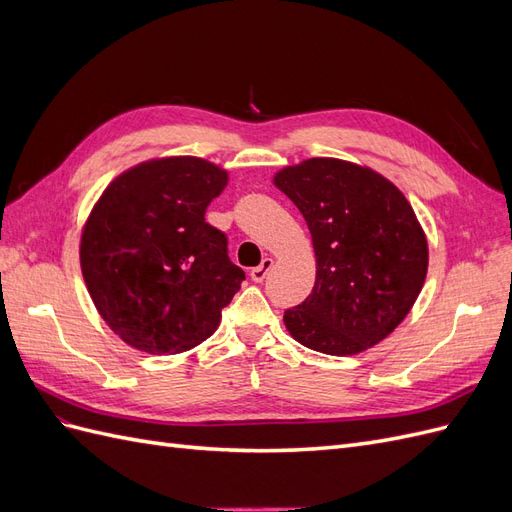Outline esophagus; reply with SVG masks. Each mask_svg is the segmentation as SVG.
Wrapping results in <instances>:
<instances>
[{
    "label": "esophagus",
    "instance_id": "obj_1",
    "mask_svg": "<svg viewBox=\"0 0 512 512\" xmlns=\"http://www.w3.org/2000/svg\"><path fill=\"white\" fill-rule=\"evenodd\" d=\"M271 267H273V260H271V258H265V260H262L258 267H254V269L250 271V277H252V282L260 284V282H262V280H265V277H267V273L271 271Z\"/></svg>",
    "mask_w": 512,
    "mask_h": 512
}]
</instances>
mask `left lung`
Here are the masks:
<instances>
[{
    "mask_svg": "<svg viewBox=\"0 0 512 512\" xmlns=\"http://www.w3.org/2000/svg\"><path fill=\"white\" fill-rule=\"evenodd\" d=\"M303 213L316 252V284L284 312L290 335L333 356L359 354L408 316L427 275V239L395 185L376 170L312 158L273 177Z\"/></svg>",
    "mask_w": 512,
    "mask_h": 512,
    "instance_id": "obj_1",
    "label": "left lung"
}]
</instances>
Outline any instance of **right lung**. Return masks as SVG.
Here are the masks:
<instances>
[{"instance_id": "obj_1", "label": "right lung", "mask_w": 512, "mask_h": 512, "mask_svg": "<svg viewBox=\"0 0 512 512\" xmlns=\"http://www.w3.org/2000/svg\"><path fill=\"white\" fill-rule=\"evenodd\" d=\"M228 173L192 156L136 164L102 192L81 235L89 297L128 346L179 354L205 342L245 280L205 211Z\"/></svg>"}]
</instances>
